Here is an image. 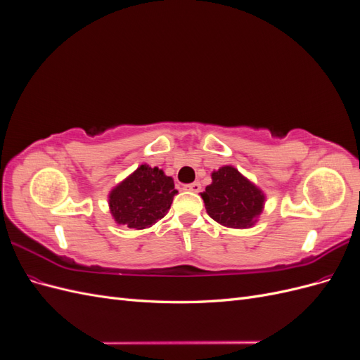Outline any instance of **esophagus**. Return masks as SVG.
I'll return each instance as SVG.
<instances>
[{
	"instance_id": "esophagus-1",
	"label": "esophagus",
	"mask_w": 360,
	"mask_h": 360,
	"mask_svg": "<svg viewBox=\"0 0 360 360\" xmlns=\"http://www.w3.org/2000/svg\"><path fill=\"white\" fill-rule=\"evenodd\" d=\"M184 189L191 191V192H200L201 191V184H200V181H195V183L188 184V186H184Z\"/></svg>"
}]
</instances>
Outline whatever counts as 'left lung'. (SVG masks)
I'll use <instances>...</instances> for the list:
<instances>
[{"mask_svg": "<svg viewBox=\"0 0 360 360\" xmlns=\"http://www.w3.org/2000/svg\"><path fill=\"white\" fill-rule=\"evenodd\" d=\"M212 184L201 197L212 219L225 226L248 228L263 210L264 195L233 167L212 174Z\"/></svg>", "mask_w": 360, "mask_h": 360, "instance_id": "1", "label": "left lung"}]
</instances>
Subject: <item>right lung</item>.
I'll return each instance as SVG.
<instances>
[{"instance_id": "add662e5", "label": "right lung", "mask_w": 360, "mask_h": 360, "mask_svg": "<svg viewBox=\"0 0 360 360\" xmlns=\"http://www.w3.org/2000/svg\"><path fill=\"white\" fill-rule=\"evenodd\" d=\"M176 193L163 171L141 165L110 193L111 213L118 224L143 230L167 214Z\"/></svg>"}]
</instances>
